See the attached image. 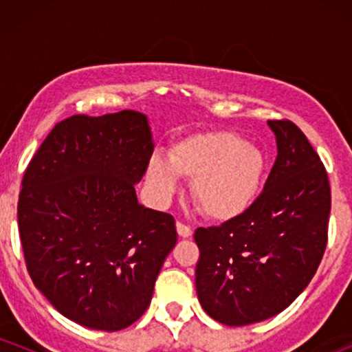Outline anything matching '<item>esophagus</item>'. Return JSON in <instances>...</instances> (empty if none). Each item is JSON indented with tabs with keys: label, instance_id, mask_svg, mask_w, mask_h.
<instances>
[{
	"label": "esophagus",
	"instance_id": "34e87169",
	"mask_svg": "<svg viewBox=\"0 0 352 352\" xmlns=\"http://www.w3.org/2000/svg\"><path fill=\"white\" fill-rule=\"evenodd\" d=\"M177 232H179V235L182 238H190L192 236V228L187 227L185 223H182V221H177Z\"/></svg>",
	"mask_w": 352,
	"mask_h": 352
}]
</instances>
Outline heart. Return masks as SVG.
I'll list each match as a JSON object with an SVG mask.
<instances>
[{
    "instance_id": "obj_1",
    "label": "heart",
    "mask_w": 352,
    "mask_h": 352,
    "mask_svg": "<svg viewBox=\"0 0 352 352\" xmlns=\"http://www.w3.org/2000/svg\"><path fill=\"white\" fill-rule=\"evenodd\" d=\"M266 173L263 152L227 131L201 132L173 145L168 160L153 157L148 184L159 199H168L177 179L193 180L192 197L212 220L227 221L252 207Z\"/></svg>"
}]
</instances>
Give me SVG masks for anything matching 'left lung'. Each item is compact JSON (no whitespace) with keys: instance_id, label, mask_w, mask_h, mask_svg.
Instances as JSON below:
<instances>
[{"instance_id":"1","label":"left lung","mask_w":352,"mask_h":352,"mask_svg":"<svg viewBox=\"0 0 352 352\" xmlns=\"http://www.w3.org/2000/svg\"><path fill=\"white\" fill-rule=\"evenodd\" d=\"M278 155L252 207L218 227L197 228L195 286L201 308L227 326L281 313L316 273L328 245L331 187L296 124L268 120Z\"/></svg>"}]
</instances>
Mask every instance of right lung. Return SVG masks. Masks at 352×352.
<instances>
[{
    "label": "right lung",
    "mask_w": 352,
    "mask_h": 352,
    "mask_svg": "<svg viewBox=\"0 0 352 352\" xmlns=\"http://www.w3.org/2000/svg\"><path fill=\"white\" fill-rule=\"evenodd\" d=\"M152 152L140 112L78 114L52 127L24 172L18 225L28 273L86 328L119 331L142 316L177 243L170 213L137 201Z\"/></svg>",
    "instance_id": "1"
}]
</instances>
